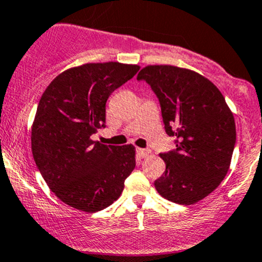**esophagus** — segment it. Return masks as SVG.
I'll use <instances>...</instances> for the list:
<instances>
[{"mask_svg": "<svg viewBox=\"0 0 262 262\" xmlns=\"http://www.w3.org/2000/svg\"><path fill=\"white\" fill-rule=\"evenodd\" d=\"M150 153V150H148V149H144V148H137V155L139 156V157H147L148 155H149Z\"/></svg>", "mask_w": 262, "mask_h": 262, "instance_id": "1", "label": "esophagus"}]
</instances>
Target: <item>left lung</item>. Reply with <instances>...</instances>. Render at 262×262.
<instances>
[{"instance_id": "obj_1", "label": "left lung", "mask_w": 262, "mask_h": 262, "mask_svg": "<svg viewBox=\"0 0 262 262\" xmlns=\"http://www.w3.org/2000/svg\"><path fill=\"white\" fill-rule=\"evenodd\" d=\"M161 105L166 133L176 148L161 153L166 171L155 181L161 196L190 205L226 178L236 144V124L222 92L208 78L175 66H147L138 73Z\"/></svg>"}]
</instances>
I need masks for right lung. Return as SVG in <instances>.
Here are the masks:
<instances>
[{"label": "right lung", "instance_id": "1", "mask_svg": "<svg viewBox=\"0 0 262 262\" xmlns=\"http://www.w3.org/2000/svg\"><path fill=\"white\" fill-rule=\"evenodd\" d=\"M138 71L137 64L87 63L60 73L41 95L31 128L33 157L49 189L70 207L105 209L136 167L132 144L106 146L91 136L105 126L113 91Z\"/></svg>", "mask_w": 262, "mask_h": 262}]
</instances>
